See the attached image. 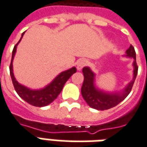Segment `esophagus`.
I'll return each instance as SVG.
<instances>
[{
  "instance_id": "esophagus-1",
  "label": "esophagus",
  "mask_w": 147,
  "mask_h": 147,
  "mask_svg": "<svg viewBox=\"0 0 147 147\" xmlns=\"http://www.w3.org/2000/svg\"><path fill=\"white\" fill-rule=\"evenodd\" d=\"M88 63V61L86 59H80V61L77 62V69L81 70L83 67H85Z\"/></svg>"
}]
</instances>
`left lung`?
I'll use <instances>...</instances> for the list:
<instances>
[{
	"mask_svg": "<svg viewBox=\"0 0 147 147\" xmlns=\"http://www.w3.org/2000/svg\"><path fill=\"white\" fill-rule=\"evenodd\" d=\"M127 57L134 58V78L133 80L127 85L122 94H106L97 90L94 84V74L89 67H85L83 68V73L84 76L83 86L81 88V93L84 100L88 104L90 107L95 109L98 110H105L113 108L120 102L123 101L127 96L129 94L132 89L133 84L135 82L137 74H138V65L136 63V53L135 48L132 45H130L128 49L126 51Z\"/></svg>",
	"mask_w": 147,
	"mask_h": 147,
	"instance_id": "left-lung-1",
	"label": "left lung"
}]
</instances>
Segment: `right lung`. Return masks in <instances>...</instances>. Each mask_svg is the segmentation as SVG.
Masks as SVG:
<instances>
[{
  "mask_svg": "<svg viewBox=\"0 0 147 147\" xmlns=\"http://www.w3.org/2000/svg\"><path fill=\"white\" fill-rule=\"evenodd\" d=\"M24 34V33H23L22 34L21 38H23ZM21 38L20 39L17 44L15 45L14 49L12 50L11 64H10V67H9L10 76H11L15 90L21 98L24 99V101H26L30 105L36 106V107H43L45 105H49L60 94V93L61 92V90L63 89L64 84L67 82V80L75 72H76V67H73L69 70L61 72L60 75H58L55 78V80L50 84L45 86L44 89L38 90H32L28 89L27 87L18 83L15 79L14 75L12 72V61H13L15 53L16 51V46L19 44V42L21 41Z\"/></svg>",
  "mask_w": 147,
  "mask_h": 147,
  "instance_id": "1",
  "label": "right lung"
}]
</instances>
